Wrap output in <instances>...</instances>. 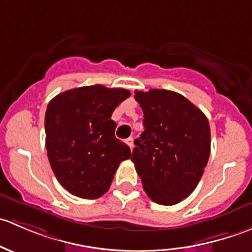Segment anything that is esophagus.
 Segmentation results:
<instances>
[{
  "instance_id": "1",
  "label": "esophagus",
  "mask_w": 252,
  "mask_h": 252,
  "mask_svg": "<svg viewBox=\"0 0 252 252\" xmlns=\"http://www.w3.org/2000/svg\"><path fill=\"white\" fill-rule=\"evenodd\" d=\"M126 144L128 145L129 147H130V150L133 149V146H134V145H133V138H128V139H126Z\"/></svg>"
}]
</instances>
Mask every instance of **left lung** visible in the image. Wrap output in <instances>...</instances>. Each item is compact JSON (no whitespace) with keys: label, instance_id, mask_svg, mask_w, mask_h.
<instances>
[{"label":"left lung","instance_id":"left-lung-1","mask_svg":"<svg viewBox=\"0 0 252 252\" xmlns=\"http://www.w3.org/2000/svg\"><path fill=\"white\" fill-rule=\"evenodd\" d=\"M144 128L131 161L147 196L171 206L187 199L199 184L211 150L207 118L180 94L162 89L135 91Z\"/></svg>","mask_w":252,"mask_h":252}]
</instances>
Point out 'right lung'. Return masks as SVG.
<instances>
[{"label": "right lung", "instance_id": "add662e5", "mask_svg": "<svg viewBox=\"0 0 252 252\" xmlns=\"http://www.w3.org/2000/svg\"><path fill=\"white\" fill-rule=\"evenodd\" d=\"M130 96L103 85L64 91L50 101L45 114L46 150L60 184L75 196L97 199L108 191L119 163L130 149L114 136L111 116Z\"/></svg>", "mask_w": 252, "mask_h": 252}]
</instances>
